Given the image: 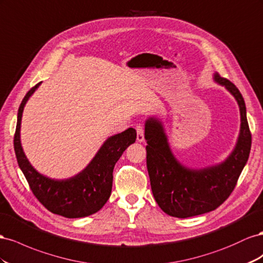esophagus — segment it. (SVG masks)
I'll return each instance as SVG.
<instances>
[{
  "instance_id": "obj_1",
  "label": "esophagus",
  "mask_w": 263,
  "mask_h": 263,
  "mask_svg": "<svg viewBox=\"0 0 263 263\" xmlns=\"http://www.w3.org/2000/svg\"><path fill=\"white\" fill-rule=\"evenodd\" d=\"M137 140H138V142L144 141V127L141 124H139L137 126Z\"/></svg>"
}]
</instances>
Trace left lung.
<instances>
[{
	"instance_id": "1",
	"label": "left lung",
	"mask_w": 263,
	"mask_h": 263,
	"mask_svg": "<svg viewBox=\"0 0 263 263\" xmlns=\"http://www.w3.org/2000/svg\"><path fill=\"white\" fill-rule=\"evenodd\" d=\"M214 80L234 96L241 122L237 143L221 163L204 168L187 167L172 152L161 120L149 117L144 124L146 166L153 196L165 214L177 218H189L219 207L234 191L249 159L251 133L242 96L232 82L217 72Z\"/></svg>"
}]
</instances>
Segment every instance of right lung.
<instances>
[{
    "mask_svg": "<svg viewBox=\"0 0 263 263\" xmlns=\"http://www.w3.org/2000/svg\"><path fill=\"white\" fill-rule=\"evenodd\" d=\"M41 84L29 90L18 108L14 136V149L18 166L36 198L49 212L66 218L90 216L99 212L109 199L115 165L126 147L136 142L137 131L129 127L108 138L87 166L72 177L55 179L45 176L32 166L21 143V122L24 107Z\"/></svg>",
    "mask_w": 263,
    "mask_h": 263,
    "instance_id": "1",
    "label": "right lung"
}]
</instances>
